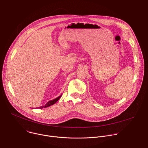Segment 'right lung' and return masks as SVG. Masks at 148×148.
Instances as JSON below:
<instances>
[{
	"instance_id": "right-lung-1",
	"label": "right lung",
	"mask_w": 148,
	"mask_h": 148,
	"mask_svg": "<svg viewBox=\"0 0 148 148\" xmlns=\"http://www.w3.org/2000/svg\"><path fill=\"white\" fill-rule=\"evenodd\" d=\"M62 96V95L59 96H58V97H56V99H53L52 100H50L49 101H48L44 106H42L41 107H37V108H40V109H41V108H46V107H49L53 104H54L56 101H58V100L60 98V97Z\"/></svg>"
}]
</instances>
